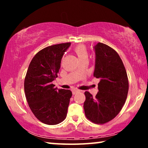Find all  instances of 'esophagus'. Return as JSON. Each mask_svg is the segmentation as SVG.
Instances as JSON below:
<instances>
[{
    "mask_svg": "<svg viewBox=\"0 0 148 148\" xmlns=\"http://www.w3.org/2000/svg\"><path fill=\"white\" fill-rule=\"evenodd\" d=\"M79 91H79V90H78V89H74V90H72V94L75 95L76 93H77V92H78Z\"/></svg>",
    "mask_w": 148,
    "mask_h": 148,
    "instance_id": "1",
    "label": "esophagus"
}]
</instances>
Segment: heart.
Instances as JSON below:
<instances>
[{"mask_svg": "<svg viewBox=\"0 0 148 148\" xmlns=\"http://www.w3.org/2000/svg\"><path fill=\"white\" fill-rule=\"evenodd\" d=\"M74 52L76 53V56L78 57L79 59L87 57V56H88L86 47L83 46V45H79V46H77V47H75Z\"/></svg>", "mask_w": 148, "mask_h": 148, "instance_id": "b5f03b06", "label": "heart"}]
</instances>
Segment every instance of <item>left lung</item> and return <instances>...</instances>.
Returning <instances> with one entry per match:
<instances>
[{
	"instance_id": "8db88e82",
	"label": "left lung",
	"mask_w": 148,
	"mask_h": 148,
	"mask_svg": "<svg viewBox=\"0 0 148 148\" xmlns=\"http://www.w3.org/2000/svg\"><path fill=\"white\" fill-rule=\"evenodd\" d=\"M95 65L93 76L100 79L96 97L85 92L84 108L87 118L97 124L111 121L121 111L129 91L126 70L118 53L99 42L93 47Z\"/></svg>"
}]
</instances>
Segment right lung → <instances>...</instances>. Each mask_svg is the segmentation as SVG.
<instances>
[{
  "label": "right lung",
  "instance_id": "obj_1",
  "mask_svg": "<svg viewBox=\"0 0 148 148\" xmlns=\"http://www.w3.org/2000/svg\"><path fill=\"white\" fill-rule=\"evenodd\" d=\"M71 43L46 47L32 58L25 78L24 89L29 106L43 123L59 124L66 118L72 97L68 89H58L52 82L58 77L61 59Z\"/></svg>",
  "mask_w": 148,
  "mask_h": 148
}]
</instances>
